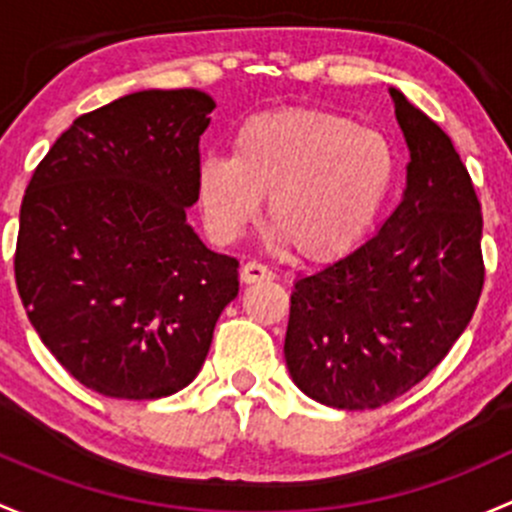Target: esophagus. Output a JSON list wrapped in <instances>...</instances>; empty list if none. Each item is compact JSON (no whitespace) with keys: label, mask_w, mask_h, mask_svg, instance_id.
I'll use <instances>...</instances> for the list:
<instances>
[{"label":"esophagus","mask_w":512,"mask_h":512,"mask_svg":"<svg viewBox=\"0 0 512 512\" xmlns=\"http://www.w3.org/2000/svg\"><path fill=\"white\" fill-rule=\"evenodd\" d=\"M273 271L271 268H266L263 263L258 261H249L244 268H241V283H246V286H251V283H261V281H273Z\"/></svg>","instance_id":"obj_1"}]
</instances>
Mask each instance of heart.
<instances>
[{
    "label": "heart",
    "mask_w": 512,
    "mask_h": 512,
    "mask_svg": "<svg viewBox=\"0 0 512 512\" xmlns=\"http://www.w3.org/2000/svg\"><path fill=\"white\" fill-rule=\"evenodd\" d=\"M397 170V152L379 130L330 110H273L239 125L231 157L199 162L197 194L217 241L239 239L268 197L278 241L305 261L333 263L370 239Z\"/></svg>",
    "instance_id": "1"
}]
</instances>
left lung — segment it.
<instances>
[{
	"instance_id": "obj_1",
	"label": "left lung",
	"mask_w": 512,
	"mask_h": 512,
	"mask_svg": "<svg viewBox=\"0 0 512 512\" xmlns=\"http://www.w3.org/2000/svg\"><path fill=\"white\" fill-rule=\"evenodd\" d=\"M409 147L407 189L350 256L300 276L286 365L335 409H377L419 384L471 323L483 291L481 202L449 135L392 88Z\"/></svg>"
}]
</instances>
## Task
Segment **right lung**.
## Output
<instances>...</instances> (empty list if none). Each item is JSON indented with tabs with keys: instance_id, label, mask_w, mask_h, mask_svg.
Segmentation results:
<instances>
[{
	"instance_id": "add662e5",
	"label": "right lung",
	"mask_w": 512,
	"mask_h": 512,
	"mask_svg": "<svg viewBox=\"0 0 512 512\" xmlns=\"http://www.w3.org/2000/svg\"><path fill=\"white\" fill-rule=\"evenodd\" d=\"M214 108L194 88L113 100L73 120L26 187L21 303L51 355L103 397L187 387L239 293V261L187 224Z\"/></svg>"
}]
</instances>
